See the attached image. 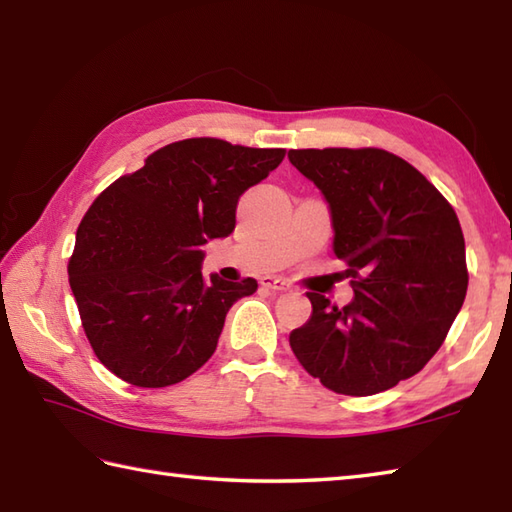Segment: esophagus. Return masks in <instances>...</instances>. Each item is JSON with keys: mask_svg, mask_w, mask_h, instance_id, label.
Listing matches in <instances>:
<instances>
[{"mask_svg": "<svg viewBox=\"0 0 512 512\" xmlns=\"http://www.w3.org/2000/svg\"><path fill=\"white\" fill-rule=\"evenodd\" d=\"M262 286L268 288V290H273V292H286V290H290L288 281L281 279V277H264L262 279Z\"/></svg>", "mask_w": 512, "mask_h": 512, "instance_id": "34e87169", "label": "esophagus"}]
</instances>
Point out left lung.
I'll use <instances>...</instances> for the list:
<instances>
[{
    "label": "left lung",
    "instance_id": "8db88e82",
    "mask_svg": "<svg viewBox=\"0 0 512 512\" xmlns=\"http://www.w3.org/2000/svg\"><path fill=\"white\" fill-rule=\"evenodd\" d=\"M288 158L330 204L334 255L354 299L308 292V323L290 332L303 369L345 396L396 387L440 350L466 297L464 235L444 195L385 149H292Z\"/></svg>",
    "mask_w": 512,
    "mask_h": 512
}]
</instances>
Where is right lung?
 <instances>
[{"label": "right lung", "mask_w": 512, "mask_h": 512, "mask_svg": "<svg viewBox=\"0 0 512 512\" xmlns=\"http://www.w3.org/2000/svg\"><path fill=\"white\" fill-rule=\"evenodd\" d=\"M284 156L220 138L178 140L92 202L68 275L85 336L112 374L167 387L213 356L226 312L257 281L204 279L202 246L233 233L239 195Z\"/></svg>", "instance_id": "1"}]
</instances>
